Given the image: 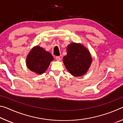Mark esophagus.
<instances>
[{"mask_svg":"<svg viewBox=\"0 0 123 123\" xmlns=\"http://www.w3.org/2000/svg\"><path fill=\"white\" fill-rule=\"evenodd\" d=\"M56 60L57 61H60V60H61V57H60V56H56Z\"/></svg>","mask_w":123,"mask_h":123,"instance_id":"34e87169","label":"esophagus"}]
</instances>
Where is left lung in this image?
Masks as SVG:
<instances>
[{
	"label": "left lung",
	"mask_w": 123,
	"mask_h": 123,
	"mask_svg": "<svg viewBox=\"0 0 123 123\" xmlns=\"http://www.w3.org/2000/svg\"><path fill=\"white\" fill-rule=\"evenodd\" d=\"M66 69L74 76L86 73L92 62L91 53L81 43H71L67 47V55L63 58Z\"/></svg>",
	"instance_id": "8db88e82"
}]
</instances>
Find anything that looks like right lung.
Wrapping results in <instances>:
<instances>
[{"label":"right lung","instance_id":"add662e5","mask_svg":"<svg viewBox=\"0 0 123 123\" xmlns=\"http://www.w3.org/2000/svg\"><path fill=\"white\" fill-rule=\"evenodd\" d=\"M54 60L51 54L39 45L33 47L27 55L26 65L29 70L40 75L46 71Z\"/></svg>","mask_w":123,"mask_h":123}]
</instances>
